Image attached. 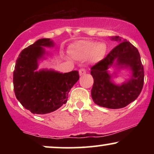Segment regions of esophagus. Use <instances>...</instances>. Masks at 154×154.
Returning <instances> with one entry per match:
<instances>
[{
  "label": "esophagus",
  "mask_w": 154,
  "mask_h": 154,
  "mask_svg": "<svg viewBox=\"0 0 154 154\" xmlns=\"http://www.w3.org/2000/svg\"><path fill=\"white\" fill-rule=\"evenodd\" d=\"M79 75H80V76H82L83 75H85V74H86L85 69H84V68L80 69H79Z\"/></svg>",
  "instance_id": "esophagus-1"
}]
</instances>
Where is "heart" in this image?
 I'll return each mask as SVG.
<instances>
[{
  "instance_id": "1",
  "label": "heart",
  "mask_w": 154,
  "mask_h": 154,
  "mask_svg": "<svg viewBox=\"0 0 154 154\" xmlns=\"http://www.w3.org/2000/svg\"><path fill=\"white\" fill-rule=\"evenodd\" d=\"M106 45L91 40H80L69 47V53L72 58L84 60L89 57L92 62L101 61L106 53Z\"/></svg>"
}]
</instances>
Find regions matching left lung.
<instances>
[{
	"label": "left lung",
	"instance_id": "obj_1",
	"mask_svg": "<svg viewBox=\"0 0 154 154\" xmlns=\"http://www.w3.org/2000/svg\"><path fill=\"white\" fill-rule=\"evenodd\" d=\"M111 40L119 44L106 57L91 67V74L94 80L91 96L100 106L117 109L127 106L138 97L143 86L144 70L138 51L134 45L119 36L111 37ZM110 67L116 68L113 73L108 71ZM122 69L130 70L131 75L122 84H116L112 79Z\"/></svg>",
	"mask_w": 154,
	"mask_h": 154
}]
</instances>
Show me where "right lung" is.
I'll list each match as a JSON object with an SVG mask.
<instances>
[{
  "label": "right lung",
  "instance_id": "add662e5",
  "mask_svg": "<svg viewBox=\"0 0 154 154\" xmlns=\"http://www.w3.org/2000/svg\"><path fill=\"white\" fill-rule=\"evenodd\" d=\"M49 38H42L24 48L16 61L14 90L17 100L32 114H45L57 110L79 78L78 71L61 73L54 69L38 70L40 61L51 54L45 48L54 47Z\"/></svg>",
  "mask_w": 154,
  "mask_h": 154
}]
</instances>
